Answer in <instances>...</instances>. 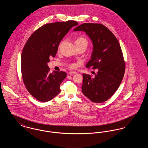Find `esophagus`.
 Returning <instances> with one entry per match:
<instances>
[{"label": "esophagus", "instance_id": "1", "mask_svg": "<svg viewBox=\"0 0 148 148\" xmlns=\"http://www.w3.org/2000/svg\"><path fill=\"white\" fill-rule=\"evenodd\" d=\"M69 74H77V72L75 71H71L69 72Z\"/></svg>", "mask_w": 148, "mask_h": 148}]
</instances>
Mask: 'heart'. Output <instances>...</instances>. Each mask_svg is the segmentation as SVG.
<instances>
[{"mask_svg": "<svg viewBox=\"0 0 148 148\" xmlns=\"http://www.w3.org/2000/svg\"><path fill=\"white\" fill-rule=\"evenodd\" d=\"M63 42H60V44H59V47H60L61 44L63 43ZM75 44L76 45H85V46L87 47L88 44V40L85 37H83V36H78L77 38L76 39L75 41ZM71 66L72 67V68H74V67L75 66V65L74 64H71Z\"/></svg>", "mask_w": 148, "mask_h": 148, "instance_id": "1", "label": "heart"}]
</instances>
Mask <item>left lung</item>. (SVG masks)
I'll return each instance as SVG.
<instances>
[{
  "instance_id": "8db88e82",
  "label": "left lung",
  "mask_w": 148,
  "mask_h": 148,
  "mask_svg": "<svg viewBox=\"0 0 148 148\" xmlns=\"http://www.w3.org/2000/svg\"><path fill=\"white\" fill-rule=\"evenodd\" d=\"M74 31H83L90 38L93 50L86 67L98 70L93 77L83 74L82 92L92 102H104L116 91L124 77L125 64L119 42L101 24L84 23Z\"/></svg>"
}]
</instances>
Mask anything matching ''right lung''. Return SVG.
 Segmentation results:
<instances>
[{
    "label": "right lung",
    "mask_w": 148,
    "mask_h": 148,
    "mask_svg": "<svg viewBox=\"0 0 148 148\" xmlns=\"http://www.w3.org/2000/svg\"><path fill=\"white\" fill-rule=\"evenodd\" d=\"M77 24L74 21L47 24L35 30L26 42L21 53L22 78L27 90L37 100L47 102L60 92V85L66 73H50L47 63L50 57L56 56L64 36Z\"/></svg>",
    "instance_id": "obj_1"
}]
</instances>
